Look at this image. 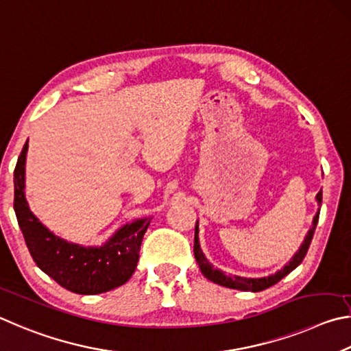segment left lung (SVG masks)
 <instances>
[{
	"mask_svg": "<svg viewBox=\"0 0 351 351\" xmlns=\"http://www.w3.org/2000/svg\"><path fill=\"white\" fill-rule=\"evenodd\" d=\"M316 202L319 206L322 205V191L317 193ZM319 211H321V208H319L315 219H313V226L308 230V232H306L304 242L299 247V250L296 251V254H294L291 259L288 261V263H285V265L279 269V271H276L274 274L265 276V278H242V276H236V274H225L222 269L213 267V263H210V261L206 259L204 251H202V248H200L199 220H197V223H195V234H194V256H195V261H197V263H199L202 274H204L206 279L214 282V284L222 285L226 288H232V290H241V291L257 293V291L265 290V288H269L274 284H278L280 279H284L287 274H290L293 269L298 268L300 265V262L304 261L306 251H308V248H310L313 234H315V230H316V225L319 220Z\"/></svg>",
	"mask_w": 351,
	"mask_h": 351,
	"instance_id": "left-lung-1",
	"label": "left lung"
}]
</instances>
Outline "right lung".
Instances as JSON below:
<instances>
[{
  "mask_svg": "<svg viewBox=\"0 0 351 351\" xmlns=\"http://www.w3.org/2000/svg\"><path fill=\"white\" fill-rule=\"evenodd\" d=\"M27 147L29 140L23 146L14 171V210L36 265L57 284L77 294H100L126 284L137 268L140 245L151 223L149 217L125 223L97 247L73 243L53 234L30 211L26 200Z\"/></svg>",
  "mask_w": 351,
  "mask_h": 351,
  "instance_id": "right-lung-1",
  "label": "right lung"
}]
</instances>
